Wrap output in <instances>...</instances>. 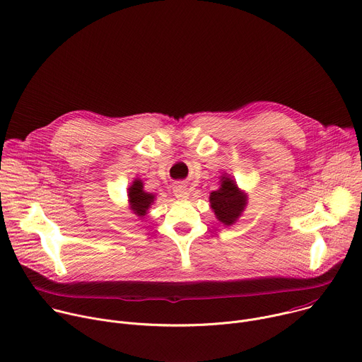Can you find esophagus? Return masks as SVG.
Instances as JSON below:
<instances>
[{"label":"esophagus","instance_id":"1","mask_svg":"<svg viewBox=\"0 0 362 362\" xmlns=\"http://www.w3.org/2000/svg\"><path fill=\"white\" fill-rule=\"evenodd\" d=\"M173 192H175V196L179 197V199H187L189 197V189L185 183H177L175 186Z\"/></svg>","mask_w":362,"mask_h":362}]
</instances>
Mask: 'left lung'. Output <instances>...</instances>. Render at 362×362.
<instances>
[{"instance_id":"8db88e82","label":"left lung","mask_w":362,"mask_h":362,"mask_svg":"<svg viewBox=\"0 0 362 362\" xmlns=\"http://www.w3.org/2000/svg\"><path fill=\"white\" fill-rule=\"evenodd\" d=\"M209 202L218 221L230 226L242 215L245 206L247 204V197L230 177L223 175L221 179V187L211 193Z\"/></svg>"}]
</instances>
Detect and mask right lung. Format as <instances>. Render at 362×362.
Returning <instances> with one entry per match:
<instances>
[{
	"instance_id": "1",
	"label": "right lung",
	"mask_w": 362,
	"mask_h": 362,
	"mask_svg": "<svg viewBox=\"0 0 362 362\" xmlns=\"http://www.w3.org/2000/svg\"><path fill=\"white\" fill-rule=\"evenodd\" d=\"M129 196V204L133 214L139 218H143L147 215V211L154 202V194L147 193L143 190V182L140 179H134L132 186L127 189Z\"/></svg>"
}]
</instances>
